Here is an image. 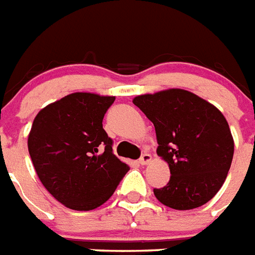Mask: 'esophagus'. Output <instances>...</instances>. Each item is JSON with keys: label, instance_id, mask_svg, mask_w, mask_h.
<instances>
[{"label": "esophagus", "instance_id": "1", "mask_svg": "<svg viewBox=\"0 0 255 255\" xmlns=\"http://www.w3.org/2000/svg\"><path fill=\"white\" fill-rule=\"evenodd\" d=\"M151 160V155L150 154H147V152H144V154H142V156L139 158V163L140 164H147L148 162Z\"/></svg>", "mask_w": 255, "mask_h": 255}]
</instances>
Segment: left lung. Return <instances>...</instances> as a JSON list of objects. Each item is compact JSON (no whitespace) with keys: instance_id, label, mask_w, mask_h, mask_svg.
Wrapping results in <instances>:
<instances>
[{"instance_id":"8db88e82","label":"left lung","mask_w":255,"mask_h":255,"mask_svg":"<svg viewBox=\"0 0 255 255\" xmlns=\"http://www.w3.org/2000/svg\"><path fill=\"white\" fill-rule=\"evenodd\" d=\"M133 103L155 126L156 154L170 167V182L154 188L156 199L178 211L208 203L233 159V137L223 113L184 89L140 95Z\"/></svg>"}]
</instances>
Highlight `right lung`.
<instances>
[{"mask_svg": "<svg viewBox=\"0 0 255 255\" xmlns=\"http://www.w3.org/2000/svg\"><path fill=\"white\" fill-rule=\"evenodd\" d=\"M113 96L76 92L47 105L36 115L27 146L42 184L75 211L103 205L129 171L113 154L103 129Z\"/></svg>", "mask_w": 255, "mask_h": 255, "instance_id": "obj_1", "label": "right lung"}]
</instances>
